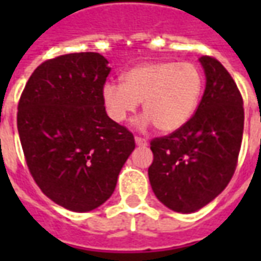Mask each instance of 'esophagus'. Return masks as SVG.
<instances>
[{
    "mask_svg": "<svg viewBox=\"0 0 261 261\" xmlns=\"http://www.w3.org/2000/svg\"><path fill=\"white\" fill-rule=\"evenodd\" d=\"M136 144L138 147H147L148 141L145 138H141V137H136Z\"/></svg>",
    "mask_w": 261,
    "mask_h": 261,
    "instance_id": "obj_1",
    "label": "esophagus"
}]
</instances>
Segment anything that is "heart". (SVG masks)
<instances>
[{"label": "heart", "instance_id": "1", "mask_svg": "<svg viewBox=\"0 0 261 261\" xmlns=\"http://www.w3.org/2000/svg\"><path fill=\"white\" fill-rule=\"evenodd\" d=\"M201 89L202 75L193 63L149 61L128 69L123 84L106 82L102 99L116 123L125 121L142 102L145 114L138 125L155 124L162 133H172L190 120Z\"/></svg>", "mask_w": 261, "mask_h": 261}]
</instances>
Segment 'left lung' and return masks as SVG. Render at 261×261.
<instances>
[{
  "mask_svg": "<svg viewBox=\"0 0 261 261\" xmlns=\"http://www.w3.org/2000/svg\"><path fill=\"white\" fill-rule=\"evenodd\" d=\"M205 91L196 113L172 134L151 141L149 183L164 205L196 213L228 186L235 173L243 136V100L218 60L200 59Z\"/></svg>",
  "mask_w": 261,
  "mask_h": 261,
  "instance_id": "1",
  "label": "left lung"
}]
</instances>
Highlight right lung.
Here are the masks:
<instances>
[{
  "label": "right lung",
  "mask_w": 261,
  "mask_h": 261,
  "mask_svg": "<svg viewBox=\"0 0 261 261\" xmlns=\"http://www.w3.org/2000/svg\"><path fill=\"white\" fill-rule=\"evenodd\" d=\"M99 53L39 65L18 105V133L31 175L46 196L75 213L112 196L134 136L110 119L102 89L110 68Z\"/></svg>",
  "instance_id": "right-lung-1"
}]
</instances>
